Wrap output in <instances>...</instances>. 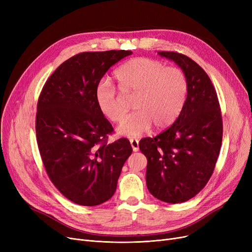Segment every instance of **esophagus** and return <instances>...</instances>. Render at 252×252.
Wrapping results in <instances>:
<instances>
[{
    "instance_id": "1",
    "label": "esophagus",
    "mask_w": 252,
    "mask_h": 252,
    "mask_svg": "<svg viewBox=\"0 0 252 252\" xmlns=\"http://www.w3.org/2000/svg\"><path fill=\"white\" fill-rule=\"evenodd\" d=\"M129 142H130L131 148H133V151L137 152L139 150V141L137 139H130Z\"/></svg>"
}]
</instances>
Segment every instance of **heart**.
Segmentation results:
<instances>
[{
  "label": "heart",
  "mask_w": 252,
  "mask_h": 252,
  "mask_svg": "<svg viewBox=\"0 0 252 252\" xmlns=\"http://www.w3.org/2000/svg\"><path fill=\"white\" fill-rule=\"evenodd\" d=\"M114 77L125 97L134 96L133 107L136 111L118 128L119 134L129 138L146 133L152 124L158 129L173 125L186 101V74L180 68L165 67L162 62L155 59H130L114 71ZM121 94L106 78L101 79L95 89L100 112L115 124L123 123L127 113V106Z\"/></svg>",
  "instance_id": "b5f03b06"
}]
</instances>
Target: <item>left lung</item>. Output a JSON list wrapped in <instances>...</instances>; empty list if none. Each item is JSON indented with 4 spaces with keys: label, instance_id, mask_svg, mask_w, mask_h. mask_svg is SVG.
Here are the masks:
<instances>
[{
    "label": "left lung",
    "instance_id": "1",
    "mask_svg": "<svg viewBox=\"0 0 252 252\" xmlns=\"http://www.w3.org/2000/svg\"><path fill=\"white\" fill-rule=\"evenodd\" d=\"M176 62L188 81V93L176 122L154 138L140 141L147 158L146 184L157 199L185 202L209 181L220 154L222 119L216 89L201 66L178 52H158Z\"/></svg>",
    "mask_w": 252,
    "mask_h": 252
}]
</instances>
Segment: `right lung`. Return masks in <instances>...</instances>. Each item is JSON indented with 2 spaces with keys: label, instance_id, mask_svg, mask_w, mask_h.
<instances>
[{
  "label": "right lung",
  "instance_id": "1",
  "mask_svg": "<svg viewBox=\"0 0 252 252\" xmlns=\"http://www.w3.org/2000/svg\"><path fill=\"white\" fill-rule=\"evenodd\" d=\"M131 51L84 52L64 61L39 94L36 142L51 182L68 200L99 205L113 196L133 152L123 138L108 144L111 124L99 110L95 89L112 65Z\"/></svg>",
  "mask_w": 252,
  "mask_h": 252
}]
</instances>
